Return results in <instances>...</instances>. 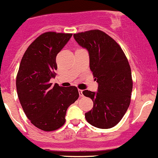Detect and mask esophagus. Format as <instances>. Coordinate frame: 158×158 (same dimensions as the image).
Here are the masks:
<instances>
[{
  "label": "esophagus",
  "instance_id": "34e87169",
  "mask_svg": "<svg viewBox=\"0 0 158 158\" xmlns=\"http://www.w3.org/2000/svg\"><path fill=\"white\" fill-rule=\"evenodd\" d=\"M78 92H79V95H80V97H83L84 96V94H83V90H78Z\"/></svg>",
  "mask_w": 158,
  "mask_h": 158
}]
</instances>
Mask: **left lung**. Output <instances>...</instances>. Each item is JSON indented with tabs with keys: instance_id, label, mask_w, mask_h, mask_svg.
<instances>
[{
	"instance_id": "1",
	"label": "left lung",
	"mask_w": 158,
	"mask_h": 158,
	"mask_svg": "<svg viewBox=\"0 0 158 158\" xmlns=\"http://www.w3.org/2000/svg\"><path fill=\"white\" fill-rule=\"evenodd\" d=\"M74 37L88 51L90 69L98 83L97 93L83 91L94 102L93 108L85 113L86 120L94 127L111 128L130 105L133 81L128 60L120 45L104 31L90 30L74 34Z\"/></svg>"
}]
</instances>
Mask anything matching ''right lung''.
<instances>
[{"label": "right lung", "instance_id": "right-lung-1", "mask_svg": "<svg viewBox=\"0 0 158 158\" xmlns=\"http://www.w3.org/2000/svg\"><path fill=\"white\" fill-rule=\"evenodd\" d=\"M71 36L53 31L40 34L29 45L20 64L16 78L20 103L31 124L44 131L62 127L68 107L79 97L75 86L50 83L56 75V57Z\"/></svg>", "mask_w": 158, "mask_h": 158}]
</instances>
